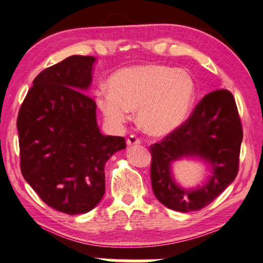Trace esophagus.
<instances>
[{"mask_svg":"<svg viewBox=\"0 0 263 263\" xmlns=\"http://www.w3.org/2000/svg\"><path fill=\"white\" fill-rule=\"evenodd\" d=\"M141 144V140L138 137H136L135 135H130L129 137L127 138V145L128 146H136Z\"/></svg>","mask_w":263,"mask_h":263,"instance_id":"esophagus-1","label":"esophagus"}]
</instances>
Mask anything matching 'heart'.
Listing matches in <instances>:
<instances>
[{
  "label": "heart",
  "mask_w": 263,
  "mask_h": 263,
  "mask_svg": "<svg viewBox=\"0 0 263 263\" xmlns=\"http://www.w3.org/2000/svg\"><path fill=\"white\" fill-rule=\"evenodd\" d=\"M96 93V104L107 123L120 127L137 110V123L155 137L178 129L189 117L196 82L189 72L162 64L122 68Z\"/></svg>",
  "instance_id": "b5f03b06"
}]
</instances>
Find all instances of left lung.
<instances>
[{"instance_id": "left-lung-1", "label": "left lung", "mask_w": 263, "mask_h": 263, "mask_svg": "<svg viewBox=\"0 0 263 263\" xmlns=\"http://www.w3.org/2000/svg\"><path fill=\"white\" fill-rule=\"evenodd\" d=\"M242 127L232 93L214 90L197 104L183 125L150 146L152 190L158 200L177 212L204 209L237 176ZM182 157H199L211 168L209 181L196 190L178 186L171 163Z\"/></svg>"}]
</instances>
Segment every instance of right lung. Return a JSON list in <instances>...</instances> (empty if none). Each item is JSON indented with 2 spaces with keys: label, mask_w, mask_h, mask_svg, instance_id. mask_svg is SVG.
Wrapping results in <instances>:
<instances>
[{
  "label": "right lung",
  "mask_w": 263,
  "mask_h": 263,
  "mask_svg": "<svg viewBox=\"0 0 263 263\" xmlns=\"http://www.w3.org/2000/svg\"><path fill=\"white\" fill-rule=\"evenodd\" d=\"M92 56H71L34 79L17 119L21 170L48 206L68 215L85 214L105 192L104 166L126 148L120 136H105L96 103L86 91Z\"/></svg>",
  "instance_id": "right-lung-1"
}]
</instances>
